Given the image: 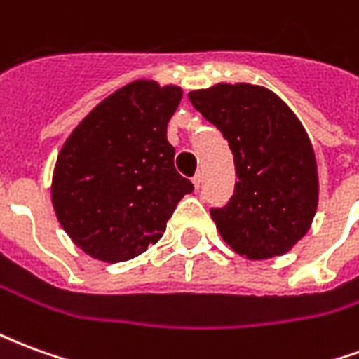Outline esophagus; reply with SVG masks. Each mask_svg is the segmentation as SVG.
<instances>
[{
    "label": "esophagus",
    "instance_id": "34e87169",
    "mask_svg": "<svg viewBox=\"0 0 359 359\" xmlns=\"http://www.w3.org/2000/svg\"><path fill=\"white\" fill-rule=\"evenodd\" d=\"M192 182H194L196 188H200V184H202V175H200V172H196L194 177H192Z\"/></svg>",
    "mask_w": 359,
    "mask_h": 359
}]
</instances>
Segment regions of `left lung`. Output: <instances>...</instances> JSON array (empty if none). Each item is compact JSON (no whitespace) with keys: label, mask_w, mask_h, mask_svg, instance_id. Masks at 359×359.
Wrapping results in <instances>:
<instances>
[{"label":"left lung","mask_w":359,"mask_h":359,"mask_svg":"<svg viewBox=\"0 0 359 359\" xmlns=\"http://www.w3.org/2000/svg\"><path fill=\"white\" fill-rule=\"evenodd\" d=\"M188 100L233 151L236 184L211 217L223 241L248 259L283 256L309 231L319 180L308 133L277 94L254 84H215Z\"/></svg>","instance_id":"left-lung-1"}]
</instances>
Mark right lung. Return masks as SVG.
Listing matches in <instances>:
<instances>
[{
    "label": "right lung",
    "instance_id": "1",
    "mask_svg": "<svg viewBox=\"0 0 359 359\" xmlns=\"http://www.w3.org/2000/svg\"><path fill=\"white\" fill-rule=\"evenodd\" d=\"M179 86L134 81L97 103L59 151L51 202L71 241L88 256L118 264L165 233L194 184L175 169L167 123Z\"/></svg>",
    "mask_w": 359,
    "mask_h": 359
}]
</instances>
